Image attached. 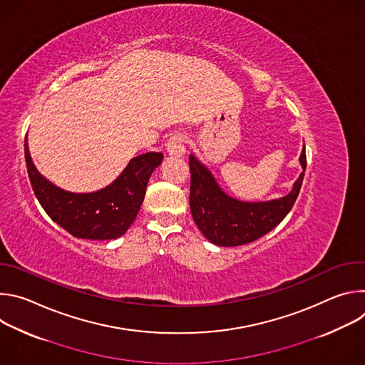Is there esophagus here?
Instances as JSON below:
<instances>
[{"instance_id": "obj_1", "label": "esophagus", "mask_w": 365, "mask_h": 365, "mask_svg": "<svg viewBox=\"0 0 365 365\" xmlns=\"http://www.w3.org/2000/svg\"><path fill=\"white\" fill-rule=\"evenodd\" d=\"M166 150L172 155V158H182V155L186 153L185 135L183 134H173L166 143Z\"/></svg>"}]
</instances>
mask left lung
<instances>
[{"instance_id": "left-lung-1", "label": "left lung", "mask_w": 365, "mask_h": 365, "mask_svg": "<svg viewBox=\"0 0 365 365\" xmlns=\"http://www.w3.org/2000/svg\"><path fill=\"white\" fill-rule=\"evenodd\" d=\"M299 163L302 173L292 190L272 200L247 202L230 196L217 182L212 172L190 154V212L200 232L220 247L244 245L266 235L290 212L300 192L306 151L302 148Z\"/></svg>"}]
</instances>
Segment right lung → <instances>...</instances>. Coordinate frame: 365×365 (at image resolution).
Wrapping results in <instances>:
<instances>
[{"instance_id": "obj_1", "label": "right lung", "mask_w": 365, "mask_h": 365, "mask_svg": "<svg viewBox=\"0 0 365 365\" xmlns=\"http://www.w3.org/2000/svg\"><path fill=\"white\" fill-rule=\"evenodd\" d=\"M24 155L31 187L46 214L73 237L96 241L115 240L127 232L140 211L151 173L163 160L162 153L140 154L108 186L76 193L51 183L36 169L27 137Z\"/></svg>"}]
</instances>
